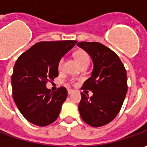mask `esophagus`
<instances>
[{"instance_id":"esophagus-1","label":"esophagus","mask_w":147,"mask_h":147,"mask_svg":"<svg viewBox=\"0 0 147 147\" xmlns=\"http://www.w3.org/2000/svg\"><path fill=\"white\" fill-rule=\"evenodd\" d=\"M73 92H74L73 90H71V89L67 90V94H71Z\"/></svg>"}]
</instances>
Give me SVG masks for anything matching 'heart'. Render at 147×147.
<instances>
[{
    "instance_id": "heart-1",
    "label": "heart",
    "mask_w": 147,
    "mask_h": 147,
    "mask_svg": "<svg viewBox=\"0 0 147 147\" xmlns=\"http://www.w3.org/2000/svg\"><path fill=\"white\" fill-rule=\"evenodd\" d=\"M75 59L77 61V63L79 64L80 67L84 66V65H89L90 61V58L89 54L84 50H78L74 54ZM64 58H61L57 64V68L58 70L61 71L63 68V65H64Z\"/></svg>"
}]
</instances>
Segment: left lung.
I'll return each mask as SVG.
<instances>
[{"label":"left lung","mask_w":147,"mask_h":147,"mask_svg":"<svg viewBox=\"0 0 147 147\" xmlns=\"http://www.w3.org/2000/svg\"><path fill=\"white\" fill-rule=\"evenodd\" d=\"M77 45L88 53L94 63L91 76L82 89L93 95L81 93L80 116L90 126H104L119 113L127 91V73L119 57L99 42H79Z\"/></svg>","instance_id":"8db88e82"}]
</instances>
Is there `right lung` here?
<instances>
[{"label": "right lung", "mask_w": 147, "mask_h": 147, "mask_svg": "<svg viewBox=\"0 0 147 147\" xmlns=\"http://www.w3.org/2000/svg\"><path fill=\"white\" fill-rule=\"evenodd\" d=\"M76 43L72 40L38 42L16 62L12 97L21 114L33 124L47 126L57 119L67 91L61 86L51 92L46 83L58 76V61Z\"/></svg>", "instance_id": "1"}]
</instances>
